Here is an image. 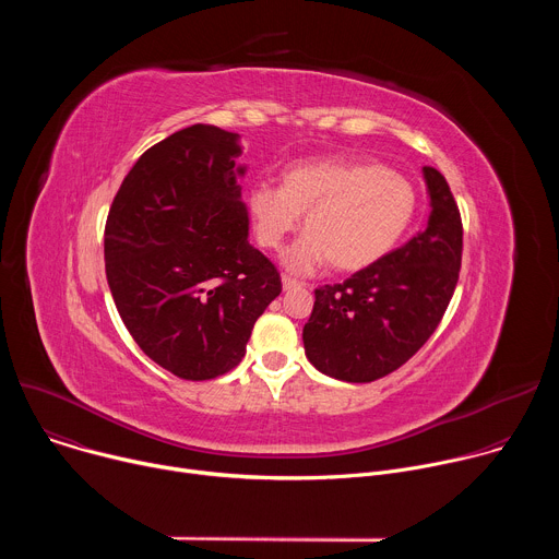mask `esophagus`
Masks as SVG:
<instances>
[{
	"mask_svg": "<svg viewBox=\"0 0 559 559\" xmlns=\"http://www.w3.org/2000/svg\"><path fill=\"white\" fill-rule=\"evenodd\" d=\"M302 283H298L296 278H292V276H283V289H296V287H300Z\"/></svg>",
	"mask_w": 559,
	"mask_h": 559,
	"instance_id": "obj_1",
	"label": "esophagus"
}]
</instances>
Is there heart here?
<instances>
[{
	"instance_id": "heart-1",
	"label": "heart",
	"mask_w": 559,
	"mask_h": 559,
	"mask_svg": "<svg viewBox=\"0 0 559 559\" xmlns=\"http://www.w3.org/2000/svg\"><path fill=\"white\" fill-rule=\"evenodd\" d=\"M248 207L259 243L278 250L305 212V236L287 250L285 265L309 274L332 261L358 272L384 259L416 214L414 186L393 170L347 158L300 162L283 173L281 188L257 183Z\"/></svg>"
}]
</instances>
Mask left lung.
Here are the masks:
<instances>
[{"label":"left lung","mask_w":559,"mask_h":559,"mask_svg":"<svg viewBox=\"0 0 559 559\" xmlns=\"http://www.w3.org/2000/svg\"><path fill=\"white\" fill-rule=\"evenodd\" d=\"M427 227L403 248L318 287L302 343L309 362L345 382H371L403 367L436 332L462 265V218L447 179L425 168Z\"/></svg>","instance_id":"obj_1"}]
</instances>
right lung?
Wrapping results in <instances>:
<instances>
[{
    "label": "right lung",
    "instance_id": "1",
    "mask_svg": "<svg viewBox=\"0 0 559 559\" xmlns=\"http://www.w3.org/2000/svg\"><path fill=\"white\" fill-rule=\"evenodd\" d=\"M234 132L190 126L126 175L104 234L106 278L141 352L181 380H212L246 356L281 294L276 265L248 243Z\"/></svg>",
    "mask_w": 559,
    "mask_h": 559
}]
</instances>
